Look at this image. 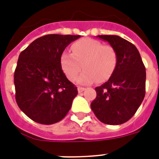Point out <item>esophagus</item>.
Masks as SVG:
<instances>
[{
  "instance_id": "obj_1",
  "label": "esophagus",
  "mask_w": 159,
  "mask_h": 159,
  "mask_svg": "<svg viewBox=\"0 0 159 159\" xmlns=\"http://www.w3.org/2000/svg\"><path fill=\"white\" fill-rule=\"evenodd\" d=\"M85 89H86V88H84V87H77V91H78V93H82V92H83L85 91Z\"/></svg>"
}]
</instances>
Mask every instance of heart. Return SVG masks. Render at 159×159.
<instances>
[{
	"label": "heart",
	"mask_w": 159,
	"mask_h": 159,
	"mask_svg": "<svg viewBox=\"0 0 159 159\" xmlns=\"http://www.w3.org/2000/svg\"><path fill=\"white\" fill-rule=\"evenodd\" d=\"M72 53L63 52L60 57L62 71L69 80H74L82 68L77 82L87 85L104 82L111 77L117 65V53L113 47L103 45L92 39H82L71 46Z\"/></svg>",
	"instance_id": "1"
}]
</instances>
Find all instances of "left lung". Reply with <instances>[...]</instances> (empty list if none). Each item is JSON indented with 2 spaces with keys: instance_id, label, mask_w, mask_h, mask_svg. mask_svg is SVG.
<instances>
[{
  "instance_id": "obj_1",
  "label": "left lung",
  "mask_w": 159,
  "mask_h": 159,
  "mask_svg": "<svg viewBox=\"0 0 159 159\" xmlns=\"http://www.w3.org/2000/svg\"><path fill=\"white\" fill-rule=\"evenodd\" d=\"M117 53V65L104 84L95 88L97 97L91 108L102 123L121 125L135 114L145 96L146 71L133 43L117 35H97Z\"/></svg>"
}]
</instances>
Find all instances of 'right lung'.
Here are the masks:
<instances>
[{
    "mask_svg": "<svg viewBox=\"0 0 159 159\" xmlns=\"http://www.w3.org/2000/svg\"><path fill=\"white\" fill-rule=\"evenodd\" d=\"M80 37L47 34L33 41L19 56L14 74L16 100L32 120L52 125L69 111L77 88L63 73L60 57Z\"/></svg>",
    "mask_w": 159,
    "mask_h": 159,
    "instance_id": "obj_1",
    "label": "right lung"
}]
</instances>
